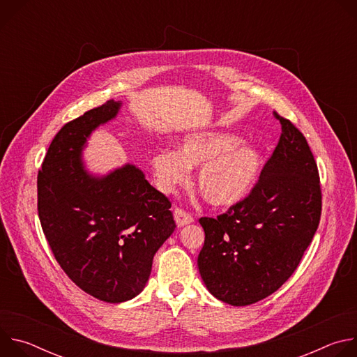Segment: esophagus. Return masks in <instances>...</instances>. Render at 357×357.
Listing matches in <instances>:
<instances>
[{
  "label": "esophagus",
  "instance_id": "esophagus-1",
  "mask_svg": "<svg viewBox=\"0 0 357 357\" xmlns=\"http://www.w3.org/2000/svg\"><path fill=\"white\" fill-rule=\"evenodd\" d=\"M174 219H175L178 227H183V226L190 225V223L193 222V218H192L188 212H185V211H182V209H179V208L175 209V212H174Z\"/></svg>",
  "mask_w": 357,
  "mask_h": 357
}]
</instances>
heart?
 <instances>
[{
  "mask_svg": "<svg viewBox=\"0 0 357 357\" xmlns=\"http://www.w3.org/2000/svg\"><path fill=\"white\" fill-rule=\"evenodd\" d=\"M149 165L157 188L172 193L190 179V168H199L197 189L216 208H230L244 200L259 181L263 157L241 138L220 131H196L181 139L179 151L158 149Z\"/></svg>",
  "mask_w": 357,
  "mask_h": 357,
  "instance_id": "heart-1",
  "label": "heart"
}]
</instances>
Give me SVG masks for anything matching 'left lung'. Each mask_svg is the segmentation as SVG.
<instances>
[{
  "label": "left lung",
  "instance_id": "8db88e82",
  "mask_svg": "<svg viewBox=\"0 0 357 357\" xmlns=\"http://www.w3.org/2000/svg\"><path fill=\"white\" fill-rule=\"evenodd\" d=\"M250 195L205 230L197 267L209 292L244 307L275 292L296 270L318 229L322 193L318 167L302 132L287 119Z\"/></svg>",
  "mask_w": 357,
  "mask_h": 357
}]
</instances>
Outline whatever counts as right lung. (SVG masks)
Wrapping results in <instances>:
<instances>
[{"instance_id":"add662e5","label":"right lung","mask_w":357,"mask_h":357,"mask_svg":"<svg viewBox=\"0 0 357 357\" xmlns=\"http://www.w3.org/2000/svg\"><path fill=\"white\" fill-rule=\"evenodd\" d=\"M120 109L109 100L65 124L38 174V215L56 261L79 288L110 303L144 289L152 259L176 227L171 202L135 165L101 178L84 167L90 134Z\"/></svg>"}]
</instances>
